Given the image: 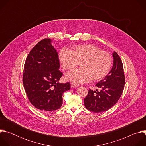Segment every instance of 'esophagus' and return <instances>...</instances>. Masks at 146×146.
Returning a JSON list of instances; mask_svg holds the SVG:
<instances>
[{"label": "esophagus", "mask_w": 146, "mask_h": 146, "mask_svg": "<svg viewBox=\"0 0 146 146\" xmlns=\"http://www.w3.org/2000/svg\"><path fill=\"white\" fill-rule=\"evenodd\" d=\"M70 86H71L72 88H76V87H78V86H77V85L73 84V83H71V84H70Z\"/></svg>", "instance_id": "esophagus-1"}]
</instances>
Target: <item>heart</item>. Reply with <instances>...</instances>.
Masks as SVG:
<instances>
[{"label": "heart", "mask_w": 146, "mask_h": 146, "mask_svg": "<svg viewBox=\"0 0 146 146\" xmlns=\"http://www.w3.org/2000/svg\"><path fill=\"white\" fill-rule=\"evenodd\" d=\"M59 60L64 70H72L80 63V69L74 70L65 76L67 81L76 85L90 81H100L110 72L113 59L111 55L93 44L78 45L70 51L62 48Z\"/></svg>", "instance_id": "heart-1"}]
</instances>
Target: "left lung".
<instances>
[{
	"mask_svg": "<svg viewBox=\"0 0 146 146\" xmlns=\"http://www.w3.org/2000/svg\"><path fill=\"white\" fill-rule=\"evenodd\" d=\"M113 64L108 76L96 84L99 91L89 90L84 102L85 107L94 113H101L111 109L121 97L125 84L122 62L118 55L113 52Z\"/></svg>",
	"mask_w": 146,
	"mask_h": 146,
	"instance_id": "1",
	"label": "left lung"
}]
</instances>
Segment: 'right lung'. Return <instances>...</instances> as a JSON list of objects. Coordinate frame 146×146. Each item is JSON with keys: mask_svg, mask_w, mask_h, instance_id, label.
Returning a JSON list of instances; mask_svg holds the SVG:
<instances>
[{"mask_svg": "<svg viewBox=\"0 0 146 146\" xmlns=\"http://www.w3.org/2000/svg\"><path fill=\"white\" fill-rule=\"evenodd\" d=\"M52 40H41L32 49L24 65L23 85L32 105L44 113L59 109L62 94L70 90V83L59 82L62 73Z\"/></svg>", "mask_w": 146, "mask_h": 146, "instance_id": "right-lung-1", "label": "right lung"}]
</instances>
